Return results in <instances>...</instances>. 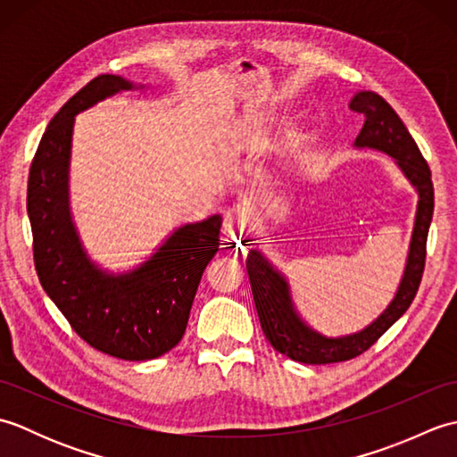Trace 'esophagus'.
Wrapping results in <instances>:
<instances>
[{
  "mask_svg": "<svg viewBox=\"0 0 457 457\" xmlns=\"http://www.w3.org/2000/svg\"><path fill=\"white\" fill-rule=\"evenodd\" d=\"M228 218L231 221H236L239 228H247L251 221V210H249V206H245V204H237L236 208H231L228 212Z\"/></svg>",
  "mask_w": 457,
  "mask_h": 457,
  "instance_id": "obj_1",
  "label": "esophagus"
}]
</instances>
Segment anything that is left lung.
<instances>
[{
	"mask_svg": "<svg viewBox=\"0 0 457 457\" xmlns=\"http://www.w3.org/2000/svg\"><path fill=\"white\" fill-rule=\"evenodd\" d=\"M349 108L365 113L363 129L355 137L353 147L361 151L371 149L393 157L404 179L416 190L419 202H416L409 253H406L403 277L395 290V296L373 322L352 334L326 336L310 326L298 312L287 275L270 263L263 251L257 247L249 249L245 263L261 328L277 352L295 359V361L310 365L336 363L357 357L371 347L409 310L416 290L420 287L426 239H428L434 213L430 169L399 115L381 96L371 90L357 92L349 102Z\"/></svg>",
	"mask_w": 457,
	"mask_h": 457,
	"instance_id": "1",
	"label": "left lung"
}]
</instances>
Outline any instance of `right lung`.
Listing matches in <instances>:
<instances>
[{
  "label": "right lung",
  "mask_w": 457,
  "mask_h": 457,
  "mask_svg": "<svg viewBox=\"0 0 457 457\" xmlns=\"http://www.w3.org/2000/svg\"><path fill=\"white\" fill-rule=\"evenodd\" d=\"M145 88L118 74L86 84L46 125L27 187L35 269L45 293L84 342L128 361L161 357L180 342L221 228L220 213L182 223L125 270L102 267L86 249L71 208L74 120L121 92Z\"/></svg>",
  "instance_id": "obj_1"
}]
</instances>
